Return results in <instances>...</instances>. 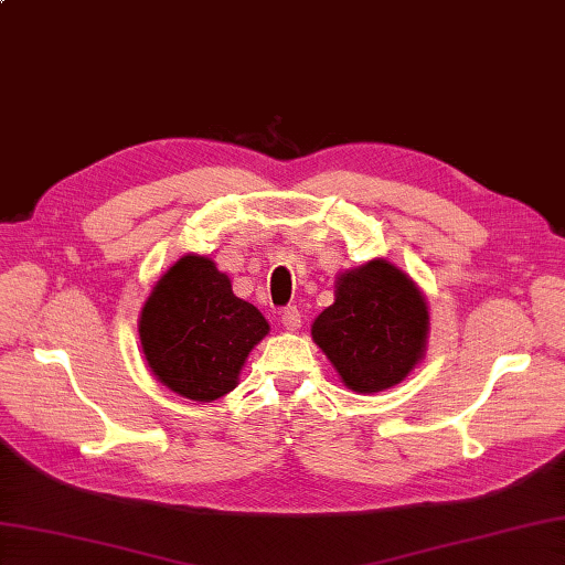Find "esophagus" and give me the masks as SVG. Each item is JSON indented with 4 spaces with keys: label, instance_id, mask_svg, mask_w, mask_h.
<instances>
[{
    "label": "esophagus",
    "instance_id": "esophagus-1",
    "mask_svg": "<svg viewBox=\"0 0 565 565\" xmlns=\"http://www.w3.org/2000/svg\"><path fill=\"white\" fill-rule=\"evenodd\" d=\"M280 319H282V326L287 330H297L301 326V313H299L297 307H285L280 311Z\"/></svg>",
    "mask_w": 565,
    "mask_h": 565
}]
</instances>
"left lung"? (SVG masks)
Listing matches in <instances>:
<instances>
[{
	"instance_id": "left-lung-1",
	"label": "left lung",
	"mask_w": 565,
	"mask_h": 565,
	"mask_svg": "<svg viewBox=\"0 0 565 565\" xmlns=\"http://www.w3.org/2000/svg\"><path fill=\"white\" fill-rule=\"evenodd\" d=\"M335 287V301L311 326L316 345L356 393L401 383L422 360L429 330L417 285L388 260H369Z\"/></svg>"
}]
</instances>
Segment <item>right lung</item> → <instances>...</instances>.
Listing matches in <instances>:
<instances>
[{"instance_id":"right-lung-1","label":"right lung","mask_w":565,"mask_h":565,"mask_svg":"<svg viewBox=\"0 0 565 565\" xmlns=\"http://www.w3.org/2000/svg\"><path fill=\"white\" fill-rule=\"evenodd\" d=\"M153 374L189 401L211 403L237 386L256 342L268 333L260 311L232 295L205 256H182L150 292L139 321Z\"/></svg>"}]
</instances>
